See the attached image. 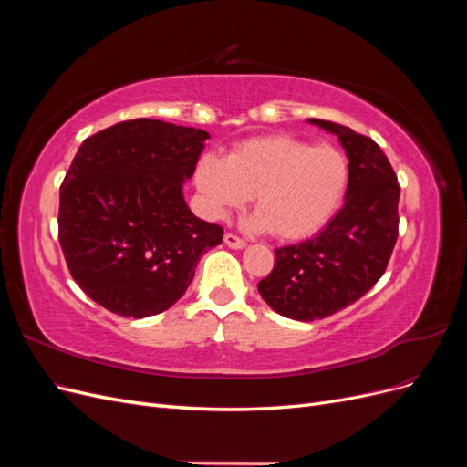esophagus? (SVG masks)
I'll list each match as a JSON object with an SVG mask.
<instances>
[{"label": "esophagus", "instance_id": "obj_1", "mask_svg": "<svg viewBox=\"0 0 467 467\" xmlns=\"http://www.w3.org/2000/svg\"><path fill=\"white\" fill-rule=\"evenodd\" d=\"M223 244L228 245L230 249H244V247L247 245L245 239L237 237V235H234V234H225V235H223Z\"/></svg>", "mask_w": 467, "mask_h": 467}]
</instances>
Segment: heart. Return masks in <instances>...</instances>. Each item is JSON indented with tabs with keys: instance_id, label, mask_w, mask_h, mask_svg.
<instances>
[{
	"instance_id": "1",
	"label": "heart",
	"mask_w": 467,
	"mask_h": 467,
	"mask_svg": "<svg viewBox=\"0 0 467 467\" xmlns=\"http://www.w3.org/2000/svg\"><path fill=\"white\" fill-rule=\"evenodd\" d=\"M350 167L341 150L292 136L253 138L225 160L206 153L196 163L194 185L210 216L225 218L255 199L247 220L255 232L302 239L327 223L348 189Z\"/></svg>"
}]
</instances>
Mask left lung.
I'll use <instances>...</instances> for the list:
<instances>
[{
    "label": "left lung",
    "mask_w": 467,
    "mask_h": 467,
    "mask_svg": "<svg viewBox=\"0 0 467 467\" xmlns=\"http://www.w3.org/2000/svg\"><path fill=\"white\" fill-rule=\"evenodd\" d=\"M309 124L335 134L350 167L345 204L302 244L275 249V268L257 288L276 314L314 321L333 316L384 275L398 239L400 185L374 140L329 120Z\"/></svg>",
    "instance_id": "left-lung-1"
}]
</instances>
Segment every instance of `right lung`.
<instances>
[{"label":"right lung","mask_w":467,"mask_h":467,"mask_svg":"<svg viewBox=\"0 0 467 467\" xmlns=\"http://www.w3.org/2000/svg\"><path fill=\"white\" fill-rule=\"evenodd\" d=\"M208 138L136 119L79 146L60 187V245L79 288L109 312H165L204 253L222 244L220 225L196 218L182 196Z\"/></svg>","instance_id":"1"}]
</instances>
